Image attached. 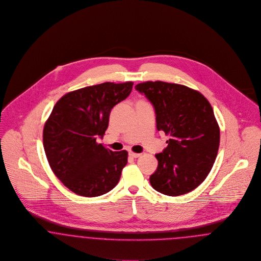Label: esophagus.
Listing matches in <instances>:
<instances>
[{
	"mask_svg": "<svg viewBox=\"0 0 261 261\" xmlns=\"http://www.w3.org/2000/svg\"><path fill=\"white\" fill-rule=\"evenodd\" d=\"M128 154H129V156L133 157V158H137V157H139V156L141 155L140 153H136V152H133V151H130Z\"/></svg>",
	"mask_w": 261,
	"mask_h": 261,
	"instance_id": "esophagus-1",
	"label": "esophagus"
}]
</instances>
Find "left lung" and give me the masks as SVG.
I'll return each mask as SVG.
<instances>
[{
	"mask_svg": "<svg viewBox=\"0 0 261 261\" xmlns=\"http://www.w3.org/2000/svg\"><path fill=\"white\" fill-rule=\"evenodd\" d=\"M155 109L158 130L170 139L155 157L158 167L150 176L152 188L170 196L196 189L215 162L220 128L208 100L188 86L164 82L138 83Z\"/></svg>",
	"mask_w": 261,
	"mask_h": 261,
	"instance_id": "left-lung-1",
	"label": "left lung"
}]
</instances>
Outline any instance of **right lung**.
<instances>
[{"label":"right lung","mask_w":261,"mask_h":261,"mask_svg":"<svg viewBox=\"0 0 261 261\" xmlns=\"http://www.w3.org/2000/svg\"><path fill=\"white\" fill-rule=\"evenodd\" d=\"M133 82L104 83L70 91L56 103L43 129L49 165L64 186L86 197L113 190L127 163V151H112L96 138L104 136L111 110L124 100Z\"/></svg>","instance_id":"1"}]
</instances>
